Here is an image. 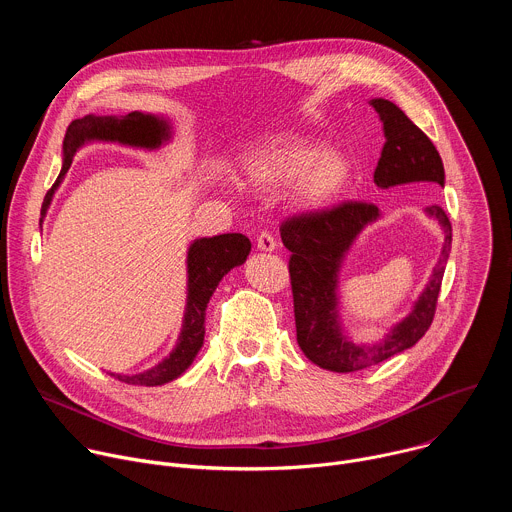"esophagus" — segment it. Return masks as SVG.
Masks as SVG:
<instances>
[{"label": "esophagus", "instance_id": "1", "mask_svg": "<svg viewBox=\"0 0 512 512\" xmlns=\"http://www.w3.org/2000/svg\"><path fill=\"white\" fill-rule=\"evenodd\" d=\"M255 241H257V249H261V251H273L277 247L275 237L269 231H261Z\"/></svg>", "mask_w": 512, "mask_h": 512}]
</instances>
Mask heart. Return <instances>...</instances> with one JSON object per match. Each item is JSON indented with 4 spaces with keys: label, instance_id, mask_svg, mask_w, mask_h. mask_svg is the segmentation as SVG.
Instances as JSON below:
<instances>
[{
    "label": "heart",
    "instance_id": "obj_1",
    "mask_svg": "<svg viewBox=\"0 0 512 512\" xmlns=\"http://www.w3.org/2000/svg\"><path fill=\"white\" fill-rule=\"evenodd\" d=\"M247 182L273 188L294 180V198L306 208H320L336 198L350 184V160L336 150H320L312 139L300 135H279L243 164Z\"/></svg>",
    "mask_w": 512,
    "mask_h": 512
}]
</instances>
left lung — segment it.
Masks as SVG:
<instances>
[{
    "instance_id": "obj_1",
    "label": "left lung",
    "mask_w": 512,
    "mask_h": 512,
    "mask_svg": "<svg viewBox=\"0 0 512 512\" xmlns=\"http://www.w3.org/2000/svg\"><path fill=\"white\" fill-rule=\"evenodd\" d=\"M381 115L385 145L375 170V184L391 188L399 184L444 186V164L431 139L391 101L373 99ZM427 212L437 218L446 233L444 249L427 287L413 312L375 346H354L336 324V273L342 255L367 223L379 216L373 202L344 200L330 208L306 210L283 218L279 227L283 245L291 251L289 281L294 296L298 344L320 369L332 373H354L411 348L431 326L437 296L452 251V223L442 206L431 204Z\"/></svg>"
}]
</instances>
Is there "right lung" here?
Instances as JSON below:
<instances>
[{
    "mask_svg": "<svg viewBox=\"0 0 512 512\" xmlns=\"http://www.w3.org/2000/svg\"><path fill=\"white\" fill-rule=\"evenodd\" d=\"M168 137L166 121L143 115V113H127L121 117H95L87 115L83 119H75L64 135V164L60 176L52 184V188L44 196L42 216L52 200L56 186L60 184L62 176L68 172L72 164V156L77 154L81 145L89 139H105V141H121L127 145H139V148H158L162 139ZM42 223V221H40ZM251 251V241L241 233H227L210 239H200L192 243L188 251V304L184 316V328L180 334V342L174 352L162 360L158 367L148 373L121 377L113 375L121 383L139 385V387H158L178 379L198 354L204 342V314L206 304L221 281L233 267L241 265Z\"/></svg>",
    "mask_w": 512,
    "mask_h": 512,
    "instance_id": "1",
    "label": "right lung"
}]
</instances>
